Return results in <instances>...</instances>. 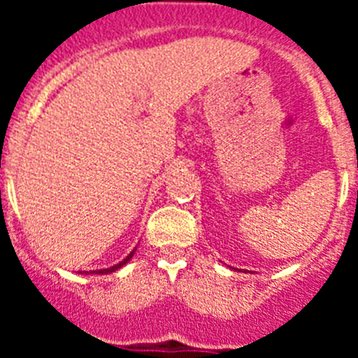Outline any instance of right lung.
<instances>
[{"label":"right lung","instance_id":"1","mask_svg":"<svg viewBox=\"0 0 358 358\" xmlns=\"http://www.w3.org/2000/svg\"><path fill=\"white\" fill-rule=\"evenodd\" d=\"M132 255H134V251H132L131 255H129L127 258H125V260H123V262H120V264L113 265V267H110V268H102V271H96V274H109V273H115V271H118L120 267H123V265H125V264H127L129 260H131V258H132Z\"/></svg>","mask_w":358,"mask_h":358}]
</instances>
